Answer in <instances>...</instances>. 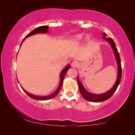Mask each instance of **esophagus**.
<instances>
[{"instance_id": "34e87169", "label": "esophagus", "mask_w": 135, "mask_h": 135, "mask_svg": "<svg viewBox=\"0 0 135 135\" xmlns=\"http://www.w3.org/2000/svg\"><path fill=\"white\" fill-rule=\"evenodd\" d=\"M71 65L74 68H77L79 66V62L77 61H75H75H74L73 62H72Z\"/></svg>"}]
</instances>
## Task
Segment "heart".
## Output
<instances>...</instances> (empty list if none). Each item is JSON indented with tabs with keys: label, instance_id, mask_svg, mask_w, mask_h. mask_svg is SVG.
Returning a JSON list of instances; mask_svg holds the SVG:
<instances>
[{
	"label": "heart",
	"instance_id": "b5f03b06",
	"mask_svg": "<svg viewBox=\"0 0 135 135\" xmlns=\"http://www.w3.org/2000/svg\"><path fill=\"white\" fill-rule=\"evenodd\" d=\"M77 38H78V39H80V38H82V36H81V35H79V36H77Z\"/></svg>",
	"mask_w": 135,
	"mask_h": 135
}]
</instances>
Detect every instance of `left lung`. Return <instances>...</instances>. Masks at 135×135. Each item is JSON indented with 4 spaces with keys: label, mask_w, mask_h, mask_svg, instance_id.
Segmentation results:
<instances>
[{
    "label": "left lung",
    "mask_w": 135,
    "mask_h": 135,
    "mask_svg": "<svg viewBox=\"0 0 135 135\" xmlns=\"http://www.w3.org/2000/svg\"><path fill=\"white\" fill-rule=\"evenodd\" d=\"M106 34H104V36H103V38H106ZM107 41L109 42L110 45L112 49H113V51L114 54H115V56L116 57V60H117V64H118V75H117V81H116L115 84H114L111 89H110L109 91H108L106 93H103V94H100V95H96V94H92L90 93L87 91H86V90L85 89L84 86H83L82 84H81L80 81H79V79H77V83H78L79 85V90H80V92L81 95L83 97V98L86 100L91 101V102H101V101H103L105 100H107L109 98H110V97L113 95V94L115 93V91L117 90V88L119 86V85L120 82V80L122 78V66H121V61H120V58L119 53L118 52V50L117 49V47H116V45L115 43H114V40L110 38H106Z\"/></svg>",
    "instance_id": "1"
}]
</instances>
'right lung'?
I'll return each instance as SVG.
<instances>
[{
	"label": "right lung",
	"instance_id": "add662e5",
	"mask_svg": "<svg viewBox=\"0 0 135 135\" xmlns=\"http://www.w3.org/2000/svg\"><path fill=\"white\" fill-rule=\"evenodd\" d=\"M49 27L47 26H42L37 27V28L34 29V30H33L32 31H31L30 33H29V34L25 37V38H26V37H29L30 36H32V35H33V34H37V33H45V32H48V29H49ZM21 44H22V42H21ZM69 68H70V65H68V66H66V67L64 68L63 70H62V71L61 72V75H60L61 80H60V85H59L58 89H57L56 91H55V92H54V93H53V94H51V95H50L46 96V97H38V96L33 95H31V94H30V93H27L26 91H25V90L21 87L22 89L23 90V91H25V93H26L29 97L31 98L34 99H37V100H47V99H50L53 98H55L57 95H58L59 91H60L61 88V86H62V82H63L64 76H65L66 72L68 71V70L69 69Z\"/></svg>",
	"mask_w": 135,
	"mask_h": 135
}]
</instances>
